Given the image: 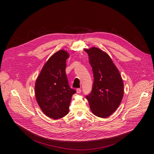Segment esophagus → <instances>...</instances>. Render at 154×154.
<instances>
[{"label": "esophagus", "mask_w": 154, "mask_h": 154, "mask_svg": "<svg viewBox=\"0 0 154 154\" xmlns=\"http://www.w3.org/2000/svg\"><path fill=\"white\" fill-rule=\"evenodd\" d=\"M81 88H77V94H81Z\"/></svg>", "instance_id": "esophagus-1"}]
</instances>
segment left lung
I'll list each match as a JSON object with an SVG mask.
<instances>
[{"label": "left lung", "mask_w": 154, "mask_h": 154, "mask_svg": "<svg viewBox=\"0 0 154 154\" xmlns=\"http://www.w3.org/2000/svg\"><path fill=\"white\" fill-rule=\"evenodd\" d=\"M88 55L94 81L91 94L86 97L91 112L106 118L119 106L124 95V84L119 72L106 52L96 47L84 50Z\"/></svg>", "instance_id": "1"}]
</instances>
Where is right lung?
I'll use <instances>...</instances> for the list:
<instances>
[{
  "label": "right lung",
  "mask_w": 154,
  "mask_h": 154,
  "mask_svg": "<svg viewBox=\"0 0 154 154\" xmlns=\"http://www.w3.org/2000/svg\"><path fill=\"white\" fill-rule=\"evenodd\" d=\"M69 54L60 50L51 55L44 65L36 79L35 95L43 113L54 119L66 116L72 95L66 74V59Z\"/></svg>",
  "instance_id": "add662e5"
}]
</instances>
